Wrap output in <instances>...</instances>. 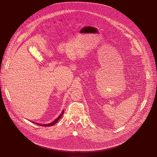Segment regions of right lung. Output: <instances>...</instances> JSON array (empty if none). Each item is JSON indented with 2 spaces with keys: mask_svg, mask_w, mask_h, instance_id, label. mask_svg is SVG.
I'll list each match as a JSON object with an SVG mask.
<instances>
[{
  "mask_svg": "<svg viewBox=\"0 0 157 157\" xmlns=\"http://www.w3.org/2000/svg\"><path fill=\"white\" fill-rule=\"evenodd\" d=\"M63 112H64V111H63L62 112V113H61V114L60 115V116L58 117L56 120H55L53 121H52V123H48V124H39V123H36V124H37V125H40V126H43V127H50V126H52V125H53L54 124H55V123L59 121L60 119V118L62 117V116L63 115Z\"/></svg>",
  "mask_w": 157,
  "mask_h": 157,
  "instance_id": "right-lung-1",
  "label": "right lung"
}]
</instances>
